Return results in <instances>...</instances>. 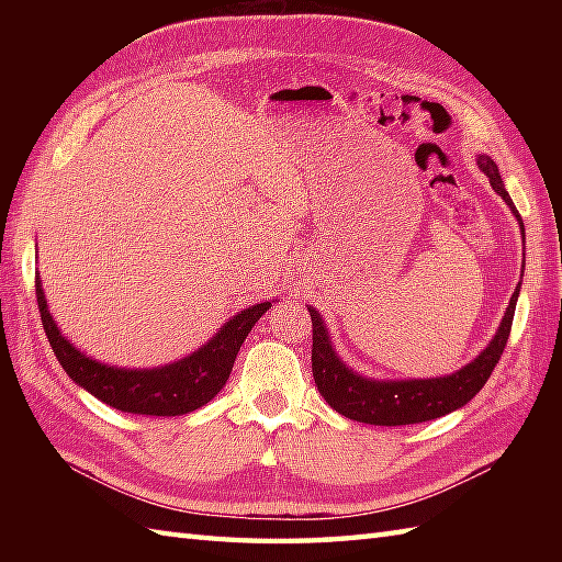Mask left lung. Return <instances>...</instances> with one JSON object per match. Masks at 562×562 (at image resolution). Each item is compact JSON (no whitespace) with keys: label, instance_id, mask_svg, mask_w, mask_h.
<instances>
[{"label":"left lung","instance_id":"left-lung-1","mask_svg":"<svg viewBox=\"0 0 562 562\" xmlns=\"http://www.w3.org/2000/svg\"><path fill=\"white\" fill-rule=\"evenodd\" d=\"M475 161H479L481 171L487 176V181H491L495 193L507 202L524 234L521 217L515 202H512L509 193L505 190V181L497 171V164L487 157V154H479ZM519 290L521 282L515 294H512L507 312L503 321H499V328L493 340L485 345V350L475 357V360L463 364L453 374L429 379H369L360 372H355V369L345 364L340 360V355L336 352V345L330 340L324 316H321L314 306H308L314 326L312 369L321 396L326 398L333 411L350 417V420L386 427L427 423L435 420V417L459 411L461 405L469 403L475 393L485 386L487 376L493 374V369L509 338Z\"/></svg>","mask_w":562,"mask_h":562}]
</instances>
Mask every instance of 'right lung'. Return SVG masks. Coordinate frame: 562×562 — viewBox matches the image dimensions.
Listing matches in <instances>:
<instances>
[{
	"label": "right lung",
	"instance_id": "add662e5",
	"mask_svg": "<svg viewBox=\"0 0 562 562\" xmlns=\"http://www.w3.org/2000/svg\"><path fill=\"white\" fill-rule=\"evenodd\" d=\"M35 296H38L41 321L57 362L77 386L115 411L161 417L193 413L217 396L232 374L236 355L250 328L272 306V302H260L226 318V324L205 345L181 360L133 369L99 362L97 357L83 355L63 336L47 308L41 272L35 274Z\"/></svg>",
	"mask_w": 562,
	"mask_h": 562
}]
</instances>
